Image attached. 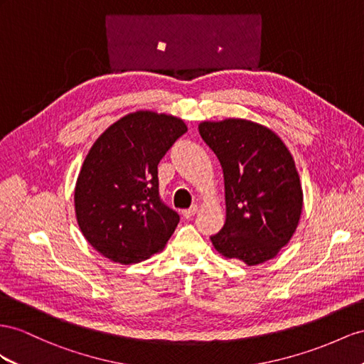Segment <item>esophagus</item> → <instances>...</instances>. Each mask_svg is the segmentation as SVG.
Returning <instances> with one entry per match:
<instances>
[{
  "label": "esophagus",
  "mask_w": 364,
  "mask_h": 364,
  "mask_svg": "<svg viewBox=\"0 0 364 364\" xmlns=\"http://www.w3.org/2000/svg\"><path fill=\"white\" fill-rule=\"evenodd\" d=\"M197 212H198V206H192L191 209L183 210V217H184V218H192Z\"/></svg>",
  "instance_id": "esophagus-1"
}]
</instances>
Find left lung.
Returning a JSON list of instances; mask_svg holds the SVG:
<instances>
[{
	"label": "left lung",
	"mask_w": 364,
	"mask_h": 364,
	"mask_svg": "<svg viewBox=\"0 0 364 364\" xmlns=\"http://www.w3.org/2000/svg\"><path fill=\"white\" fill-rule=\"evenodd\" d=\"M198 130L225 175L226 221L210 237L213 247L247 266L275 258L303 210L294 156L274 130L250 119L201 121Z\"/></svg>",
	"instance_id": "left-lung-1"
}]
</instances>
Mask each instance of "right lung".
<instances>
[{"label": "right lung", "mask_w": 364, "mask_h": 364, "mask_svg": "<svg viewBox=\"0 0 364 364\" xmlns=\"http://www.w3.org/2000/svg\"><path fill=\"white\" fill-rule=\"evenodd\" d=\"M184 132L178 117L136 110L92 144L73 203L81 234L110 262H144L173 234L180 217L158 195V163Z\"/></svg>", "instance_id": "obj_1"}]
</instances>
